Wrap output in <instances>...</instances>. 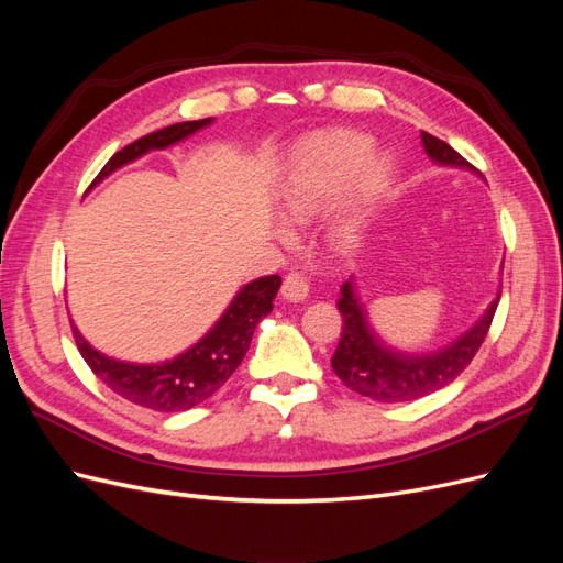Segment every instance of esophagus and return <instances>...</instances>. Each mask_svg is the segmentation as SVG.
I'll use <instances>...</instances> for the list:
<instances>
[{
    "label": "esophagus",
    "instance_id": "1",
    "mask_svg": "<svg viewBox=\"0 0 563 563\" xmlns=\"http://www.w3.org/2000/svg\"><path fill=\"white\" fill-rule=\"evenodd\" d=\"M282 296L288 300V302H300L310 296V284L305 277L300 275H288L282 284Z\"/></svg>",
    "mask_w": 563,
    "mask_h": 563
}]
</instances>
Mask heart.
I'll list each match as a JSON object with an SVG mask.
<instances>
[{
    "instance_id": "obj_1",
    "label": "heart",
    "mask_w": 563,
    "mask_h": 563,
    "mask_svg": "<svg viewBox=\"0 0 563 563\" xmlns=\"http://www.w3.org/2000/svg\"><path fill=\"white\" fill-rule=\"evenodd\" d=\"M373 141L362 133H329L305 147L277 197V213L284 223H305L352 183L350 201L331 220L329 240L333 246H352L364 230L371 211L385 199L395 162L385 152L373 150Z\"/></svg>"
}]
</instances>
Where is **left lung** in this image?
<instances>
[{
    "label": "left lung",
    "instance_id": "8db88e82",
    "mask_svg": "<svg viewBox=\"0 0 563 563\" xmlns=\"http://www.w3.org/2000/svg\"><path fill=\"white\" fill-rule=\"evenodd\" d=\"M420 141L434 164L465 168V172L476 174V168L460 157L449 143L424 131L420 133ZM498 300L500 291L476 323H472L463 335H457L453 343L432 352H404L387 345L373 329L366 305L356 291V282L350 277L340 288L338 310L345 323L340 343L331 356V366L345 387L368 399L399 404L428 397L453 383L474 360L476 350L482 347L488 333L493 314H496Z\"/></svg>",
    "mask_w": 563,
    "mask_h": 563
}]
</instances>
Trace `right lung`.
Segmentation results:
<instances>
[{"instance_id": "obj_1", "label": "right lung", "mask_w": 563, "mask_h": 563, "mask_svg": "<svg viewBox=\"0 0 563 563\" xmlns=\"http://www.w3.org/2000/svg\"><path fill=\"white\" fill-rule=\"evenodd\" d=\"M211 124L213 117H207L197 119V122H183L143 135V139L112 155V159L100 168V174L96 176L89 190H93L98 183H103L108 176H112L117 168L145 157L147 152L172 147ZM279 286V275L258 277L244 284L230 300L225 312L216 319L213 327L203 333L195 345L172 356V360L155 364L114 360V356L96 350L89 340L79 333L77 327H73V331L84 362L89 364V368L114 391V395L124 397L131 404L150 408V411H187V408H192L216 395V391L228 383L236 366L242 364L255 327H258L261 319H265L272 312V300H275Z\"/></svg>"}]
</instances>
